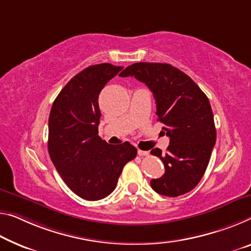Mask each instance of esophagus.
<instances>
[{"label": "esophagus", "instance_id": "esophagus-1", "mask_svg": "<svg viewBox=\"0 0 251 251\" xmlns=\"http://www.w3.org/2000/svg\"><path fill=\"white\" fill-rule=\"evenodd\" d=\"M138 155L140 156V157H145V156H148L149 152H148V151H145V150L138 149Z\"/></svg>", "mask_w": 251, "mask_h": 251}]
</instances>
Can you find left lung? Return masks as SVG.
Listing matches in <instances>:
<instances>
[{
    "instance_id": "obj_1",
    "label": "left lung",
    "mask_w": 251,
    "mask_h": 251,
    "mask_svg": "<svg viewBox=\"0 0 251 251\" xmlns=\"http://www.w3.org/2000/svg\"><path fill=\"white\" fill-rule=\"evenodd\" d=\"M120 76H132L149 87L163 132L169 137L167 152L150 151L165 166V174L150 180L152 190L169 198L192 191L206 171L217 140L207 96L190 76L169 64L136 63Z\"/></svg>"
}]
</instances>
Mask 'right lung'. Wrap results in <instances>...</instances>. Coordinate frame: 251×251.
<instances>
[{"label": "right lung", "mask_w": 251, "mask_h": 251, "mask_svg": "<svg viewBox=\"0 0 251 251\" xmlns=\"http://www.w3.org/2000/svg\"><path fill=\"white\" fill-rule=\"evenodd\" d=\"M121 69L107 63L83 69L60 91L49 114V156L67 186L87 201L110 195L125 165L137 156L129 142L109 145L98 136L99 95Z\"/></svg>", "instance_id": "1"}]
</instances>
